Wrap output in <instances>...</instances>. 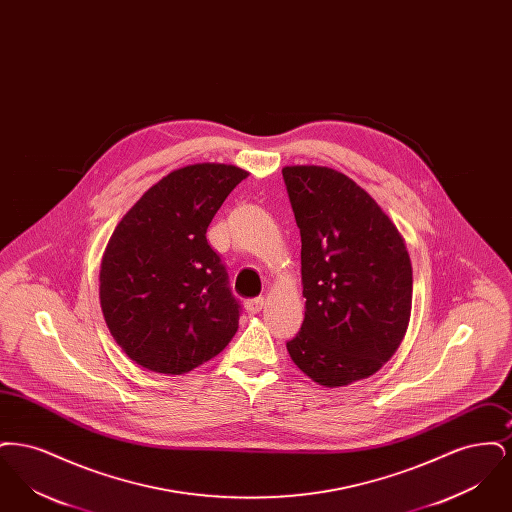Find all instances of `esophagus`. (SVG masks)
<instances>
[{"label":"esophagus","mask_w":512,"mask_h":512,"mask_svg":"<svg viewBox=\"0 0 512 512\" xmlns=\"http://www.w3.org/2000/svg\"><path fill=\"white\" fill-rule=\"evenodd\" d=\"M263 305H265L263 297H251V299H247L244 303L245 311H247L249 315H257V313L263 309Z\"/></svg>","instance_id":"esophagus-1"}]
</instances>
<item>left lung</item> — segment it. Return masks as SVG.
<instances>
[{
  "mask_svg": "<svg viewBox=\"0 0 512 512\" xmlns=\"http://www.w3.org/2000/svg\"><path fill=\"white\" fill-rule=\"evenodd\" d=\"M301 234L305 318L286 343L320 386L340 388L388 363L413 303V268L401 234L345 174L315 165L282 169Z\"/></svg>",
  "mask_w": 512,
  "mask_h": 512,
  "instance_id": "1",
  "label": "left lung"
}]
</instances>
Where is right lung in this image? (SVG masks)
<instances>
[{
	"instance_id": "obj_1",
	"label": "right lung",
	"mask_w": 512,
	"mask_h": 512,
	"mask_svg": "<svg viewBox=\"0 0 512 512\" xmlns=\"http://www.w3.org/2000/svg\"><path fill=\"white\" fill-rule=\"evenodd\" d=\"M247 172L201 163L151 186L115 228L99 272L105 322L122 351L161 374H184L234 338L232 295L207 228Z\"/></svg>"
}]
</instances>
